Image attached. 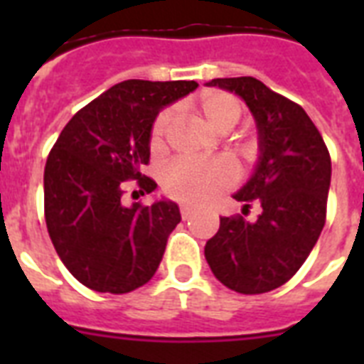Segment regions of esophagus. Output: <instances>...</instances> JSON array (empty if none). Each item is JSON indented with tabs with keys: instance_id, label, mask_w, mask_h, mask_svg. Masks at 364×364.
Returning a JSON list of instances; mask_svg holds the SVG:
<instances>
[{
	"instance_id": "34e87169",
	"label": "esophagus",
	"mask_w": 364,
	"mask_h": 364,
	"mask_svg": "<svg viewBox=\"0 0 364 364\" xmlns=\"http://www.w3.org/2000/svg\"><path fill=\"white\" fill-rule=\"evenodd\" d=\"M179 211H181V217L185 219V221H187L188 217L193 215V208H188V205H181V210Z\"/></svg>"
}]
</instances>
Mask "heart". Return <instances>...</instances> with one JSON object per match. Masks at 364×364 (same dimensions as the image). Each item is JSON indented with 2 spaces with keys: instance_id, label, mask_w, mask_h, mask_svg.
I'll use <instances>...</instances> for the list:
<instances>
[{
  "instance_id": "1",
  "label": "heart",
  "mask_w": 364,
  "mask_h": 364,
  "mask_svg": "<svg viewBox=\"0 0 364 364\" xmlns=\"http://www.w3.org/2000/svg\"><path fill=\"white\" fill-rule=\"evenodd\" d=\"M196 115L219 134H227L238 124L243 115V104L238 96L225 90H204L193 102ZM171 128H173V109L166 107L156 115L149 136V147L154 154L164 153L168 147ZM242 159L255 156L253 143H245L238 149ZM236 181L232 164L225 159L213 160H177L162 171V188L170 198L187 205H202L210 202L223 191L230 188Z\"/></svg>"
}]
</instances>
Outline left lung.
<instances>
[{"instance_id":"obj_1","label":"left lung","mask_w":364,"mask_h":364,"mask_svg":"<svg viewBox=\"0 0 364 364\" xmlns=\"http://www.w3.org/2000/svg\"><path fill=\"white\" fill-rule=\"evenodd\" d=\"M208 85L238 94L257 121L259 164L234 198L243 204V215L253 202L260 204V215L257 221L221 217L219 230L205 243V260L225 287L268 293L299 272L325 227L331 154L306 111L259 79Z\"/></svg>"}]
</instances>
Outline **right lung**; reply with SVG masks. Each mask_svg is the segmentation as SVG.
I'll list each match as a JSON object with an SVG mask.
<instances>
[{"label": "right lung", "mask_w": 364, "mask_h": 364, "mask_svg": "<svg viewBox=\"0 0 364 364\" xmlns=\"http://www.w3.org/2000/svg\"><path fill=\"white\" fill-rule=\"evenodd\" d=\"M196 81H122L73 115L45 164V221L60 260L98 293L124 294L154 276L179 208L170 200L124 205L126 185L153 193L143 176L149 136L164 105ZM136 193V191H134ZM132 193V194H134Z\"/></svg>", "instance_id": "obj_1"}]
</instances>
